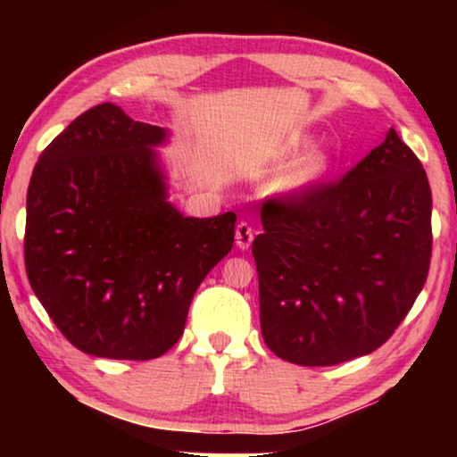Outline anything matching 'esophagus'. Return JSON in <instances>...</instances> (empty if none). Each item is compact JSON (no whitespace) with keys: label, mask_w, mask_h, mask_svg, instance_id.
Wrapping results in <instances>:
<instances>
[{"label":"esophagus","mask_w":457,"mask_h":457,"mask_svg":"<svg viewBox=\"0 0 457 457\" xmlns=\"http://www.w3.org/2000/svg\"><path fill=\"white\" fill-rule=\"evenodd\" d=\"M253 235H255L253 228L249 227L247 222H239V224H237V230H235V243H237V247L245 252V249H249V245H252Z\"/></svg>","instance_id":"34e87169"}]
</instances>
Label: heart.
I'll list each match as a JSON object with an SVG mask.
<instances>
[{
    "label": "heart",
    "instance_id": "b5f03b06",
    "mask_svg": "<svg viewBox=\"0 0 457 457\" xmlns=\"http://www.w3.org/2000/svg\"><path fill=\"white\" fill-rule=\"evenodd\" d=\"M328 170V158L320 152H308L299 155L289 164L280 168L270 180L272 195L278 197H293L299 193L308 191L320 180Z\"/></svg>",
    "mask_w": 457,
    "mask_h": 457
}]
</instances>
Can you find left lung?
Segmentation results:
<instances>
[{"mask_svg": "<svg viewBox=\"0 0 457 457\" xmlns=\"http://www.w3.org/2000/svg\"><path fill=\"white\" fill-rule=\"evenodd\" d=\"M433 197L395 129L339 183L262 205L252 253L266 345L299 366L372 353L422 291Z\"/></svg>", "mask_w": 457, "mask_h": 457, "instance_id": "left-lung-1", "label": "left lung"}]
</instances>
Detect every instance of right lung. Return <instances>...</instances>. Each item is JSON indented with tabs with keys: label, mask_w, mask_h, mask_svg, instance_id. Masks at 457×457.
Listing matches in <instances>:
<instances>
[{
	"label": "right lung",
	"mask_w": 457,
	"mask_h": 457,
	"mask_svg": "<svg viewBox=\"0 0 457 457\" xmlns=\"http://www.w3.org/2000/svg\"><path fill=\"white\" fill-rule=\"evenodd\" d=\"M170 130L99 104L39 155L24 264L35 295L80 352L154 360L183 335L191 299L233 249L235 212L183 216L155 147Z\"/></svg>",
	"instance_id": "obj_1"
}]
</instances>
